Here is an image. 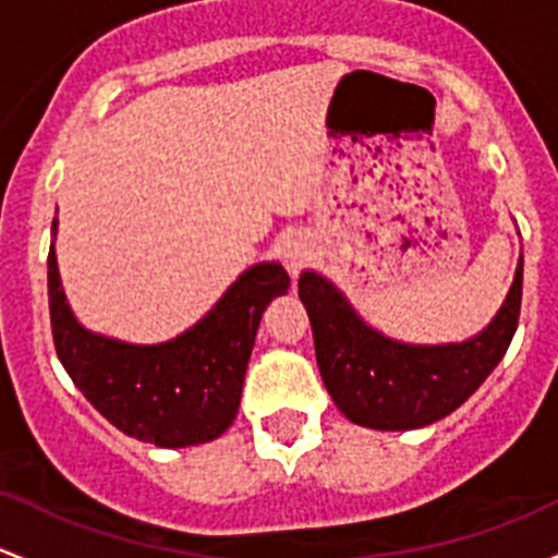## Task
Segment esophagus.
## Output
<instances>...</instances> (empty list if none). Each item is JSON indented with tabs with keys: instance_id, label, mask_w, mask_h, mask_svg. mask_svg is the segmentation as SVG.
Masks as SVG:
<instances>
[{
	"instance_id": "esophagus-1",
	"label": "esophagus",
	"mask_w": 558,
	"mask_h": 558,
	"mask_svg": "<svg viewBox=\"0 0 558 558\" xmlns=\"http://www.w3.org/2000/svg\"><path fill=\"white\" fill-rule=\"evenodd\" d=\"M279 255L284 266L292 274H298L312 260V241L303 236V233H287V236L279 239Z\"/></svg>"
}]
</instances>
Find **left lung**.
Returning a JSON list of instances; mask_svg holds the SVG:
<instances>
[{
	"label": "left lung",
	"instance_id": "left-lung-1",
	"mask_svg": "<svg viewBox=\"0 0 558 558\" xmlns=\"http://www.w3.org/2000/svg\"><path fill=\"white\" fill-rule=\"evenodd\" d=\"M524 255L489 325L457 343H405L384 336L317 271H303L298 295L314 330L317 365L332 403L360 427L403 433L457 411L508 352L519 327Z\"/></svg>",
	"mask_w": 558,
	"mask_h": 558
}]
</instances>
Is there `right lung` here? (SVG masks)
Wrapping results in <instances>:
<instances>
[{
  "mask_svg": "<svg viewBox=\"0 0 558 558\" xmlns=\"http://www.w3.org/2000/svg\"><path fill=\"white\" fill-rule=\"evenodd\" d=\"M48 255V298L61 365L88 403L120 433L160 449L220 438L239 413L241 387L268 303L287 295L277 260L241 271L193 327L160 343H129L88 330L66 301L56 257Z\"/></svg>",
  "mask_w": 558,
  "mask_h": 558,
  "instance_id": "right-lung-1",
  "label": "right lung"
}]
</instances>
